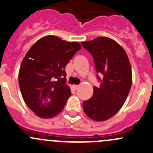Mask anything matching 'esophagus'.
<instances>
[{"label": "esophagus", "instance_id": "obj_1", "mask_svg": "<svg viewBox=\"0 0 153 153\" xmlns=\"http://www.w3.org/2000/svg\"><path fill=\"white\" fill-rule=\"evenodd\" d=\"M78 87H79V86H78V85H73V88H74V89H75V90H76V89H78Z\"/></svg>", "mask_w": 153, "mask_h": 153}]
</instances>
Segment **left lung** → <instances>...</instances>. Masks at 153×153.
Wrapping results in <instances>:
<instances>
[{
	"label": "left lung",
	"instance_id": "8db88e82",
	"mask_svg": "<svg viewBox=\"0 0 153 153\" xmlns=\"http://www.w3.org/2000/svg\"><path fill=\"white\" fill-rule=\"evenodd\" d=\"M81 44L92 54L101 81L94 86L93 95L83 103L84 112L95 121L109 119L126 101L132 85V68L126 52L115 41L99 37Z\"/></svg>",
	"mask_w": 153,
	"mask_h": 153
}]
</instances>
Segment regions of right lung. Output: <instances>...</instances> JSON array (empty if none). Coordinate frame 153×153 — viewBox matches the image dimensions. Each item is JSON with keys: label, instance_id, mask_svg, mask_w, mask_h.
<instances>
[{"label": "right lung", "instance_id": "add662e5", "mask_svg": "<svg viewBox=\"0 0 153 153\" xmlns=\"http://www.w3.org/2000/svg\"><path fill=\"white\" fill-rule=\"evenodd\" d=\"M81 49L78 42H68L54 35L43 37L26 54L18 73L21 95L38 117L58 115L71 95L66 84L65 67Z\"/></svg>", "mask_w": 153, "mask_h": 153}]
</instances>
